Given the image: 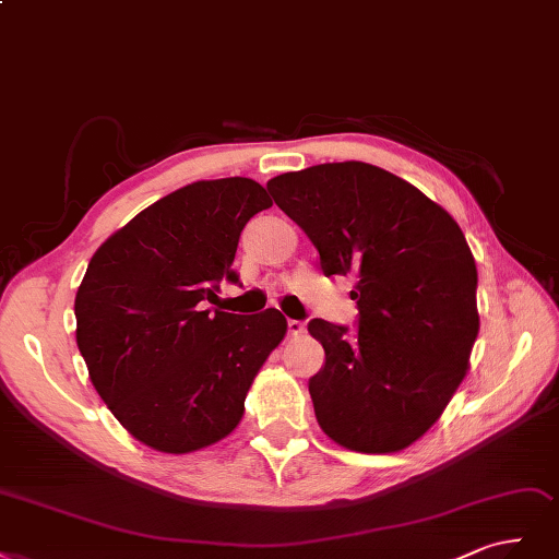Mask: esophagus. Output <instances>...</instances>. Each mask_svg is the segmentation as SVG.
I'll return each instance as SVG.
<instances>
[{"label": "esophagus", "mask_w": 559, "mask_h": 559, "mask_svg": "<svg viewBox=\"0 0 559 559\" xmlns=\"http://www.w3.org/2000/svg\"><path fill=\"white\" fill-rule=\"evenodd\" d=\"M304 322L301 320H287V334L290 336H299V334H304Z\"/></svg>", "instance_id": "34e87169"}]
</instances>
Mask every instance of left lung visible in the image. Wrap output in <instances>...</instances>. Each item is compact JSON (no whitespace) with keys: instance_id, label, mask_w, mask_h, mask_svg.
I'll return each instance as SVG.
<instances>
[{"instance_id":"obj_1","label":"left lung","mask_w":559,"mask_h":559,"mask_svg":"<svg viewBox=\"0 0 559 559\" xmlns=\"http://www.w3.org/2000/svg\"><path fill=\"white\" fill-rule=\"evenodd\" d=\"M318 248L325 276H355L357 330L313 318L325 365L309 378L322 431L394 453L435 425L478 336L476 262L448 211L381 167L330 162L266 183Z\"/></svg>"}]
</instances>
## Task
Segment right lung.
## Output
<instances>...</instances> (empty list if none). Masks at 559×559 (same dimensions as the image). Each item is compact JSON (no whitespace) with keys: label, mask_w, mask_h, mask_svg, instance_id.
Returning <instances> with one entry per match:
<instances>
[{"label":"right lung","mask_w":559,"mask_h":559,"mask_svg":"<svg viewBox=\"0 0 559 559\" xmlns=\"http://www.w3.org/2000/svg\"><path fill=\"white\" fill-rule=\"evenodd\" d=\"M272 206L253 178L197 181L106 239L76 293V344L90 381L130 435L162 453L225 439L250 383L285 336L281 311L206 309L231 269L241 229Z\"/></svg>","instance_id":"obj_1"}]
</instances>
